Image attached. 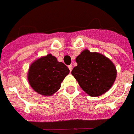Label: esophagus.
Wrapping results in <instances>:
<instances>
[{
	"label": "esophagus",
	"mask_w": 134,
	"mask_h": 134,
	"mask_svg": "<svg viewBox=\"0 0 134 134\" xmlns=\"http://www.w3.org/2000/svg\"><path fill=\"white\" fill-rule=\"evenodd\" d=\"M68 68H69V70H70V71L71 72V71H72V65H69V66H68Z\"/></svg>",
	"instance_id": "obj_1"
}]
</instances>
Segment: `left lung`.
<instances>
[{
    "label": "left lung",
    "instance_id": "left-lung-1",
    "mask_svg": "<svg viewBox=\"0 0 134 134\" xmlns=\"http://www.w3.org/2000/svg\"><path fill=\"white\" fill-rule=\"evenodd\" d=\"M77 66L71 74L80 86L91 97H99L109 91L115 82L117 70L112 61L99 52L86 49L75 59Z\"/></svg>",
    "mask_w": 134,
    "mask_h": 134
}]
</instances>
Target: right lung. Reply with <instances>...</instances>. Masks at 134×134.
Masks as SVG:
<instances>
[{
	"instance_id": "obj_1",
	"label": "right lung",
	"mask_w": 134,
	"mask_h": 134,
	"mask_svg": "<svg viewBox=\"0 0 134 134\" xmlns=\"http://www.w3.org/2000/svg\"><path fill=\"white\" fill-rule=\"evenodd\" d=\"M70 70L54 56L48 54L33 62L29 67L27 80L37 93L52 96L60 88L61 84Z\"/></svg>"
}]
</instances>
